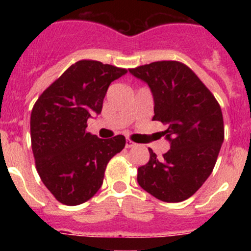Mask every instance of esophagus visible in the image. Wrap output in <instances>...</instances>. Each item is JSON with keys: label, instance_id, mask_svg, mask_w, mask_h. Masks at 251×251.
Wrapping results in <instances>:
<instances>
[{"label": "esophagus", "instance_id": "esophagus-1", "mask_svg": "<svg viewBox=\"0 0 251 251\" xmlns=\"http://www.w3.org/2000/svg\"><path fill=\"white\" fill-rule=\"evenodd\" d=\"M125 146H126V148H132V147L136 146V143H135V142L131 141V140H127V141H126Z\"/></svg>", "mask_w": 251, "mask_h": 251}]
</instances>
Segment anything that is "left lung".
<instances>
[{"label":"left lung","mask_w":251,"mask_h":251,"mask_svg":"<svg viewBox=\"0 0 251 251\" xmlns=\"http://www.w3.org/2000/svg\"><path fill=\"white\" fill-rule=\"evenodd\" d=\"M133 76L148 83L154 97L153 120L161 121L171 148L137 170L138 184L166 203L193 196L214 170L225 138L221 107L196 73L177 60L132 68Z\"/></svg>","instance_id":"8db88e82"}]
</instances>
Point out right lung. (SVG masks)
I'll list each match as a JSON object with an SVG mask.
<instances>
[{
    "label": "right lung",
    "mask_w": 251,
    "mask_h": 251,
    "mask_svg": "<svg viewBox=\"0 0 251 251\" xmlns=\"http://www.w3.org/2000/svg\"><path fill=\"white\" fill-rule=\"evenodd\" d=\"M127 70L98 60L70 65L35 102L30 136L40 178L59 203L78 205L100 188L104 171L126 140H102L87 132V119L102 111L111 81Z\"/></svg>",
    "instance_id": "obj_1"
}]
</instances>
